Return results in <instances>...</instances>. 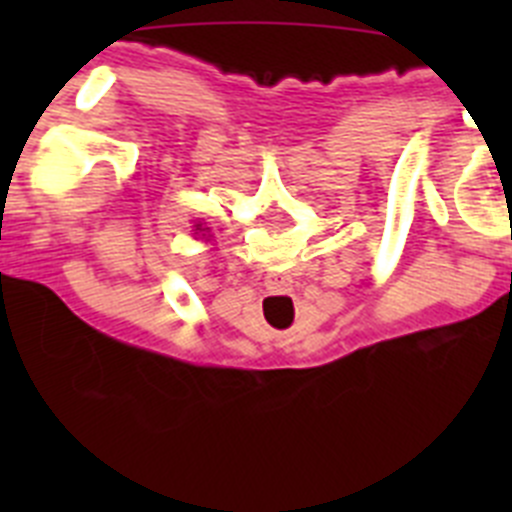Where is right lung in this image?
Wrapping results in <instances>:
<instances>
[{
    "instance_id": "obj_1",
    "label": "right lung",
    "mask_w": 512,
    "mask_h": 512,
    "mask_svg": "<svg viewBox=\"0 0 512 512\" xmlns=\"http://www.w3.org/2000/svg\"><path fill=\"white\" fill-rule=\"evenodd\" d=\"M197 230H202V228H200V225H197Z\"/></svg>"
}]
</instances>
